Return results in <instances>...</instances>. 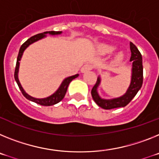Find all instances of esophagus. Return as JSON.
<instances>
[{
  "mask_svg": "<svg viewBox=\"0 0 159 159\" xmlns=\"http://www.w3.org/2000/svg\"><path fill=\"white\" fill-rule=\"evenodd\" d=\"M91 69H92V66H90V65H84L82 67H81V73H85V72L89 71V70H90Z\"/></svg>",
  "mask_w": 159,
  "mask_h": 159,
  "instance_id": "obj_1",
  "label": "esophagus"
}]
</instances>
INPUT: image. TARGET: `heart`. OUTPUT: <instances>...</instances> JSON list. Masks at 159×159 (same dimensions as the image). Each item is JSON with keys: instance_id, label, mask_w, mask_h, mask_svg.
Returning <instances> with one entry per match:
<instances>
[{"instance_id": "1", "label": "heart", "mask_w": 159, "mask_h": 159, "mask_svg": "<svg viewBox=\"0 0 159 159\" xmlns=\"http://www.w3.org/2000/svg\"><path fill=\"white\" fill-rule=\"evenodd\" d=\"M97 49H98V52L99 54L106 56V55H110L111 54V53H114L116 49V47L112 45H108V44H101V45H99L98 46ZM123 57V53L119 52V53H118L115 56H114L113 62L115 63V64L120 63L121 61H122Z\"/></svg>"}]
</instances>
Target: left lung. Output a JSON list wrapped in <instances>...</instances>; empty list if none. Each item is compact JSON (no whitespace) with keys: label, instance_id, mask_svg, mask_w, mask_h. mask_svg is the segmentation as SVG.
Masks as SVG:
<instances>
[{"label":"left lung","instance_id":"left-lung-1","mask_svg":"<svg viewBox=\"0 0 159 159\" xmlns=\"http://www.w3.org/2000/svg\"><path fill=\"white\" fill-rule=\"evenodd\" d=\"M131 57L130 61L132 62V69H131V80L127 90L122 96L118 98H114L111 99H106L101 98L98 93L99 85L101 84V76L98 77L96 84L91 90V94L96 104L102 107L104 110H111V109L124 107L129 103L134 96L137 94L139 89L143 85V57L142 54L138 49V48L132 42L129 44Z\"/></svg>","mask_w":159,"mask_h":159}]
</instances>
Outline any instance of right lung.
I'll return each instance as SVG.
<instances>
[{"label":"right lung","mask_w":159,"mask_h":159,"mask_svg":"<svg viewBox=\"0 0 159 159\" xmlns=\"http://www.w3.org/2000/svg\"><path fill=\"white\" fill-rule=\"evenodd\" d=\"M62 34L61 31H49V32H44V33H41V34H37L35 36H33L30 39H28L27 41L25 42L23 45L20 46V50H19L18 56H17V59H16V68H15V73H14V78L16 80V83L18 85L19 89L21 91L22 94L28 100L31 101V102H34L37 103V104H39L41 106H53V105L57 104L59 102L62 100L64 98L65 95H66V91L68 89V86L70 85V83L71 82L74 78H78L79 74H75L74 76H70V77H67V78H65L62 81L61 84L60 85V86L58 87V89L55 91L53 94H51L50 96L46 97V98H34V97L30 96V94L26 93L25 89H23V87L21 86V84H20V81H19L18 78V73H19V67H20V61L22 57V55L24 51L30 45H32L33 43L36 42V41H39L41 39H43L46 37L47 34H49V35L55 36V35H60V34Z\"/></svg>","instance_id":"obj_1"}]
</instances>
